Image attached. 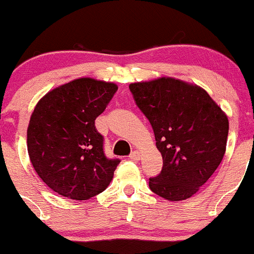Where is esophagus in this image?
I'll return each mask as SVG.
<instances>
[{
    "label": "esophagus",
    "mask_w": 254,
    "mask_h": 254,
    "mask_svg": "<svg viewBox=\"0 0 254 254\" xmlns=\"http://www.w3.org/2000/svg\"><path fill=\"white\" fill-rule=\"evenodd\" d=\"M129 159L130 160H135V162H137V160L140 159V154L137 152V150H134V152H132L129 154Z\"/></svg>",
    "instance_id": "1"
}]
</instances>
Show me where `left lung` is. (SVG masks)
<instances>
[{
  "label": "left lung",
  "instance_id": "obj_1",
  "mask_svg": "<svg viewBox=\"0 0 254 254\" xmlns=\"http://www.w3.org/2000/svg\"><path fill=\"white\" fill-rule=\"evenodd\" d=\"M129 90L163 158L160 174L149 179L150 190L169 201L189 199L225 155L227 116L202 87L174 77L133 82Z\"/></svg>",
  "mask_w": 254,
  "mask_h": 254
}]
</instances>
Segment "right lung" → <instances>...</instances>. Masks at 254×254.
<instances>
[{"mask_svg":"<svg viewBox=\"0 0 254 254\" xmlns=\"http://www.w3.org/2000/svg\"><path fill=\"white\" fill-rule=\"evenodd\" d=\"M117 89L114 82L80 77L50 90L34 107L27 129L29 159L57 194L87 200L111 183L120 159L106 158L95 120Z\"/></svg>","mask_w":254,"mask_h":254,"instance_id":"1","label":"right lung"}]
</instances>
